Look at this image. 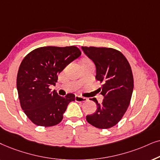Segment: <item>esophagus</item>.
Returning <instances> with one entry per match:
<instances>
[{
  "label": "esophagus",
  "mask_w": 160,
  "mask_h": 160,
  "mask_svg": "<svg viewBox=\"0 0 160 160\" xmlns=\"http://www.w3.org/2000/svg\"><path fill=\"white\" fill-rule=\"evenodd\" d=\"M75 101L78 102H86L87 99L85 97H80V96H75Z\"/></svg>",
  "instance_id": "34e87169"
}]
</instances>
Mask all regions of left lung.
<instances>
[{
  "label": "left lung",
  "instance_id": "1",
  "mask_svg": "<svg viewBox=\"0 0 160 160\" xmlns=\"http://www.w3.org/2000/svg\"><path fill=\"white\" fill-rule=\"evenodd\" d=\"M85 54L96 66V79L102 82L99 88L104 99L101 104L96 98L95 112L86 120L99 129L115 126L127 111L132 94L134 80L130 65L125 56L112 48L82 47Z\"/></svg>",
  "mask_w": 160,
  "mask_h": 160
}]
</instances>
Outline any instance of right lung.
<instances>
[{"mask_svg": "<svg viewBox=\"0 0 160 160\" xmlns=\"http://www.w3.org/2000/svg\"><path fill=\"white\" fill-rule=\"evenodd\" d=\"M81 55L75 46L42 47L28 53L19 67L17 88L20 105L36 125L52 127L59 123L67 108L75 96L61 97L49 88L55 85L58 75Z\"/></svg>", "mask_w": 160, "mask_h": 160, "instance_id": "1", "label": "right lung"}]
</instances>
